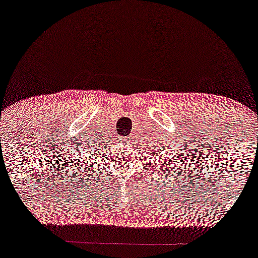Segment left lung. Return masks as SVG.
<instances>
[{"label": "left lung", "instance_id": "obj_1", "mask_svg": "<svg viewBox=\"0 0 258 258\" xmlns=\"http://www.w3.org/2000/svg\"><path fill=\"white\" fill-rule=\"evenodd\" d=\"M159 151H161V150H159ZM156 153H157V151H156ZM177 154H178V153H177ZM157 155H158V153H157ZM179 156H180V154H179V155H178V156H177V157H175V161H177V164H178V163H179V162H180V161H179V159H178V157H179ZM173 162H174V159H173ZM164 164H165V163H164ZM164 164H163V165H164ZM172 164H174V163H172ZM166 165H167V164H166ZM158 167H159V166H158ZM164 167H165V166H164ZM163 170H164V169H163ZM175 170H177V167H175V169H174V171H173V172H175ZM164 173H165V170H164Z\"/></svg>", "mask_w": 258, "mask_h": 258}]
</instances>
